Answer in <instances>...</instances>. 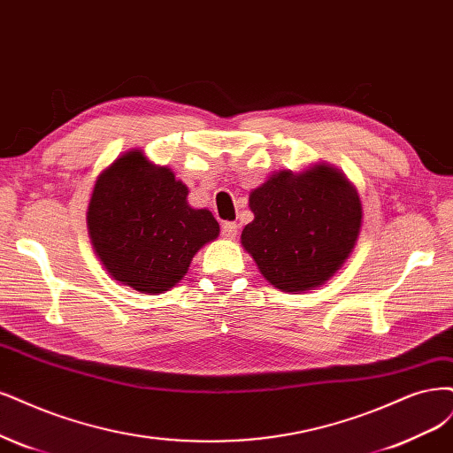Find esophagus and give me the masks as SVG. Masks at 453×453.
Here are the masks:
<instances>
[{
  "instance_id": "34e87169",
  "label": "esophagus",
  "mask_w": 453,
  "mask_h": 453,
  "mask_svg": "<svg viewBox=\"0 0 453 453\" xmlns=\"http://www.w3.org/2000/svg\"><path fill=\"white\" fill-rule=\"evenodd\" d=\"M238 225L236 223H225L223 225V236L226 238V240H234L236 238V234H238Z\"/></svg>"
}]
</instances>
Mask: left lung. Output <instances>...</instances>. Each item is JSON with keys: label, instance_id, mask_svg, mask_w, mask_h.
Instances as JSON below:
<instances>
[{"label": "left lung", "instance_id": "8db88e82", "mask_svg": "<svg viewBox=\"0 0 453 453\" xmlns=\"http://www.w3.org/2000/svg\"><path fill=\"white\" fill-rule=\"evenodd\" d=\"M249 208L255 219L242 232L243 249L275 288L296 294L341 270L364 215L356 187L326 163L270 176L249 195Z\"/></svg>", "mask_w": 453, "mask_h": 453}]
</instances>
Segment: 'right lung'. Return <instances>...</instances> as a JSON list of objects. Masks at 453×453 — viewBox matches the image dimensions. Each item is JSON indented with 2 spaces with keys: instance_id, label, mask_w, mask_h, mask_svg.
I'll return each instance as SVG.
<instances>
[{
  "instance_id": "add662e5",
  "label": "right lung",
  "mask_w": 453,
  "mask_h": 453,
  "mask_svg": "<svg viewBox=\"0 0 453 453\" xmlns=\"http://www.w3.org/2000/svg\"><path fill=\"white\" fill-rule=\"evenodd\" d=\"M187 187L168 166L131 150L99 174L88 206L93 251L121 285L142 294L170 290L193 257L219 236L210 210L187 202Z\"/></svg>"
}]
</instances>
